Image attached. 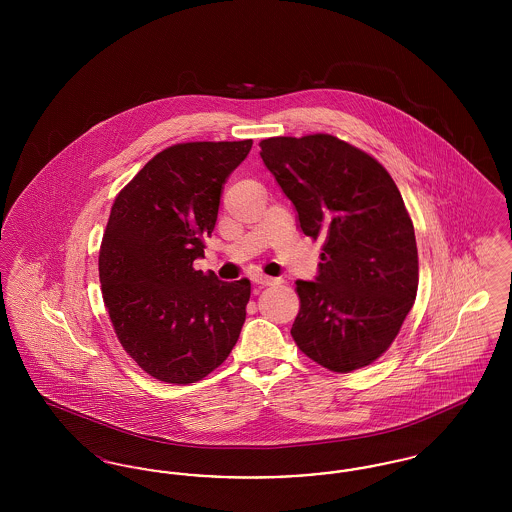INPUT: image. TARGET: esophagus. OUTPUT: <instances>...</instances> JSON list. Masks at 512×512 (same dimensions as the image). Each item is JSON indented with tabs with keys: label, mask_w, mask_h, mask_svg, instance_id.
<instances>
[{
	"label": "esophagus",
	"mask_w": 512,
	"mask_h": 512,
	"mask_svg": "<svg viewBox=\"0 0 512 512\" xmlns=\"http://www.w3.org/2000/svg\"><path fill=\"white\" fill-rule=\"evenodd\" d=\"M253 284H259V286H272V284H276V280H274V278H270V276L257 274V276H253Z\"/></svg>",
	"instance_id": "1"
}]
</instances>
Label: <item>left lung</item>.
<instances>
[{"label": "left lung", "instance_id": "obj_1", "mask_svg": "<svg viewBox=\"0 0 512 512\" xmlns=\"http://www.w3.org/2000/svg\"><path fill=\"white\" fill-rule=\"evenodd\" d=\"M259 146L303 234L324 240L317 278L295 282L301 307L293 340L334 372L374 363L399 334L418 288L413 220L393 178L330 134Z\"/></svg>", "mask_w": 512, "mask_h": 512}]
</instances>
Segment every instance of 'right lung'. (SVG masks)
<instances>
[{"instance_id":"obj_1","label":"right lung","mask_w":512,"mask_h":512,"mask_svg":"<svg viewBox=\"0 0 512 512\" xmlns=\"http://www.w3.org/2000/svg\"><path fill=\"white\" fill-rule=\"evenodd\" d=\"M253 146L188 142L157 153L115 197L99 249L105 309L124 351L149 376L194 384L240 338L249 280L195 270L226 178Z\"/></svg>"}]
</instances>
